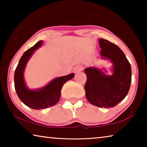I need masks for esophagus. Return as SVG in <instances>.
Segmentation results:
<instances>
[{
    "label": "esophagus",
    "mask_w": 147,
    "mask_h": 147,
    "mask_svg": "<svg viewBox=\"0 0 147 147\" xmlns=\"http://www.w3.org/2000/svg\"><path fill=\"white\" fill-rule=\"evenodd\" d=\"M84 69V67L82 65H76L74 69V73H78V72L82 71Z\"/></svg>",
    "instance_id": "esophagus-1"
}]
</instances>
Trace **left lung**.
<instances>
[{"instance_id":"left-lung-1","label":"left lung","mask_w":147,"mask_h":147,"mask_svg":"<svg viewBox=\"0 0 147 147\" xmlns=\"http://www.w3.org/2000/svg\"><path fill=\"white\" fill-rule=\"evenodd\" d=\"M100 54L113 63V74L107 76L101 70L89 67L84 71V88L88 100L100 108H112L126 97L131 82V66L119 47L106 39H99Z\"/></svg>"}]
</instances>
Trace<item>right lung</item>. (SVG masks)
Masks as SVG:
<instances>
[{
    "label": "right lung",
    "instance_id": "add662e5",
    "mask_svg": "<svg viewBox=\"0 0 147 147\" xmlns=\"http://www.w3.org/2000/svg\"><path fill=\"white\" fill-rule=\"evenodd\" d=\"M43 42L39 41L34 46L23 54L17 65L14 74V84L17 95L26 106L32 109H45L55 105L59 100L61 89L67 81L70 80L74 76V73L56 78L45 88L36 91L30 90L24 84L23 73L26 64L34 51L40 47Z\"/></svg>",
    "mask_w": 147,
    "mask_h": 147
}]
</instances>
